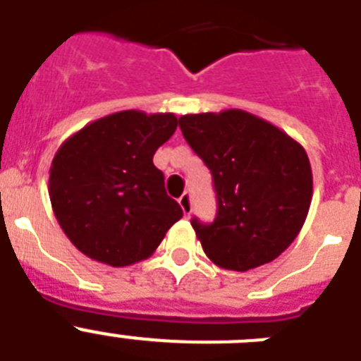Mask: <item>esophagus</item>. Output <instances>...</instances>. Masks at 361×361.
<instances>
[{
	"mask_svg": "<svg viewBox=\"0 0 361 361\" xmlns=\"http://www.w3.org/2000/svg\"><path fill=\"white\" fill-rule=\"evenodd\" d=\"M178 204H180V208H183L184 215L190 216L191 215V209H193V204H191V195L190 193H184L180 199H178Z\"/></svg>",
	"mask_w": 361,
	"mask_h": 361,
	"instance_id": "34e87169",
	"label": "esophagus"
}]
</instances>
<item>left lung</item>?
<instances>
[{
	"instance_id": "1",
	"label": "left lung",
	"mask_w": 361,
	"mask_h": 361,
	"mask_svg": "<svg viewBox=\"0 0 361 361\" xmlns=\"http://www.w3.org/2000/svg\"><path fill=\"white\" fill-rule=\"evenodd\" d=\"M178 126L213 175L215 220H191L204 253L231 271L275 260L296 238L311 206L305 149L244 110L190 114L178 117Z\"/></svg>"
}]
</instances>
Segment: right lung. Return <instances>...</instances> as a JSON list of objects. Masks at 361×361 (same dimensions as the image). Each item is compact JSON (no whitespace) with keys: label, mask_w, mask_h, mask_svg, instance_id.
Wrapping results in <instances>:
<instances>
[{"label":"right lung","mask_w":361,"mask_h":361,"mask_svg":"<svg viewBox=\"0 0 361 361\" xmlns=\"http://www.w3.org/2000/svg\"><path fill=\"white\" fill-rule=\"evenodd\" d=\"M175 130L173 114L124 110L94 121L57 149L50 202L82 255L114 267L141 262L183 216L153 164Z\"/></svg>","instance_id":"1"}]
</instances>
